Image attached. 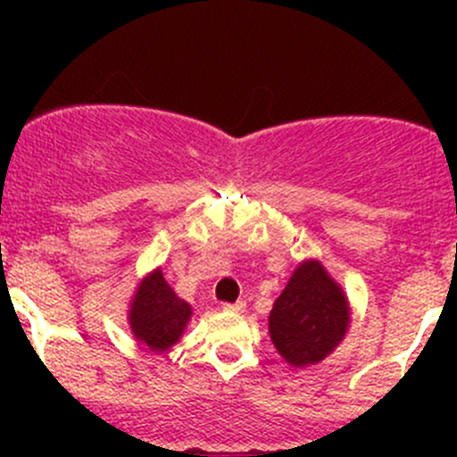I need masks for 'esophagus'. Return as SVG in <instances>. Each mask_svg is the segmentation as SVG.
<instances>
[{
	"label": "esophagus",
	"instance_id": "esophagus-1",
	"mask_svg": "<svg viewBox=\"0 0 457 457\" xmlns=\"http://www.w3.org/2000/svg\"><path fill=\"white\" fill-rule=\"evenodd\" d=\"M223 310H225V312H237V314H238V312L245 310V303H243V301H237V303H225Z\"/></svg>",
	"mask_w": 457,
	"mask_h": 457
}]
</instances>
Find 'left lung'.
Here are the masks:
<instances>
[{"label": "left lung", "mask_w": 457, "mask_h": 457, "mask_svg": "<svg viewBox=\"0 0 457 457\" xmlns=\"http://www.w3.org/2000/svg\"><path fill=\"white\" fill-rule=\"evenodd\" d=\"M349 301L318 261H303L270 312V338L292 367L325 361L345 338Z\"/></svg>", "instance_id": "left-lung-1"}]
</instances>
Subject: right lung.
Segmentation results:
<instances>
[{"label": "right lung", "instance_id": "right-lung-1", "mask_svg": "<svg viewBox=\"0 0 457 457\" xmlns=\"http://www.w3.org/2000/svg\"><path fill=\"white\" fill-rule=\"evenodd\" d=\"M190 316V303L174 294L168 280L163 278V271L154 270L137 287L128 322L143 347L150 352H165L179 343Z\"/></svg>", "mask_w": 457, "mask_h": 457}]
</instances>
